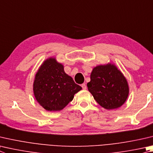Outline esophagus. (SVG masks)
I'll return each mask as SVG.
<instances>
[{"label": "esophagus", "mask_w": 153, "mask_h": 153, "mask_svg": "<svg viewBox=\"0 0 153 153\" xmlns=\"http://www.w3.org/2000/svg\"><path fill=\"white\" fill-rule=\"evenodd\" d=\"M82 88L84 89V90H85V89L87 88V86H86V85L85 84H82Z\"/></svg>", "instance_id": "1"}]
</instances>
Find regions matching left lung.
<instances>
[{
  "label": "left lung",
  "instance_id": "left-lung-1",
  "mask_svg": "<svg viewBox=\"0 0 153 153\" xmlns=\"http://www.w3.org/2000/svg\"><path fill=\"white\" fill-rule=\"evenodd\" d=\"M87 86L94 100L106 110H114L122 106L129 94L126 79L112 63L94 68Z\"/></svg>",
  "mask_w": 153,
  "mask_h": 153
}]
</instances>
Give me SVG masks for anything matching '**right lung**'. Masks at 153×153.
<instances>
[{
  "instance_id": "right-lung-1",
  "label": "right lung",
  "mask_w": 153,
  "mask_h": 153,
  "mask_svg": "<svg viewBox=\"0 0 153 153\" xmlns=\"http://www.w3.org/2000/svg\"><path fill=\"white\" fill-rule=\"evenodd\" d=\"M82 89L53 57L44 61L33 82V93L37 102L50 112L63 109Z\"/></svg>"
}]
</instances>
